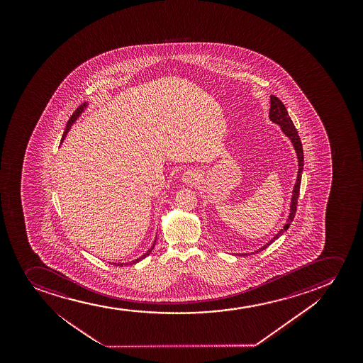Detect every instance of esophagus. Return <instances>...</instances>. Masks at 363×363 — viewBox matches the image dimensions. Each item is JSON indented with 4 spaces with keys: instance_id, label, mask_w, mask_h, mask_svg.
<instances>
[{
    "instance_id": "1",
    "label": "esophagus",
    "mask_w": 363,
    "mask_h": 363,
    "mask_svg": "<svg viewBox=\"0 0 363 363\" xmlns=\"http://www.w3.org/2000/svg\"><path fill=\"white\" fill-rule=\"evenodd\" d=\"M183 179L186 184L195 185L201 179L200 172L196 171V169H189V171L184 173Z\"/></svg>"
}]
</instances>
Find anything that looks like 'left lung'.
<instances>
[{
	"instance_id": "left-lung-1",
	"label": "left lung",
	"mask_w": 363,
	"mask_h": 363,
	"mask_svg": "<svg viewBox=\"0 0 363 363\" xmlns=\"http://www.w3.org/2000/svg\"><path fill=\"white\" fill-rule=\"evenodd\" d=\"M269 117L272 122H275L277 125H281V130H284V133L287 135L291 142L293 143V146L296 149V156H298V163H299V169H298V177H296V183L294 185V190H293L292 202H291V213H289V217L287 219V224L284 226V229H281L275 238H272L270 242H267L265 246L262 247L260 250H265L267 248L269 245H271L272 242L277 240V238L284 235V231L289 228L291 223L293 219L296 217V206H298V197H299L300 191V183H301V173H303V168H304V152H303V145L300 142L299 135H298V130H296V125H293V121L291 120V117L288 115L287 108L284 106V103L275 96H270V113H269ZM255 252V253H257Z\"/></svg>"
}]
</instances>
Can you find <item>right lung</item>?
I'll return each instance as SVG.
<instances>
[{
	"label": "right lung",
	"instance_id": "right-lung-1",
	"mask_svg": "<svg viewBox=\"0 0 363 363\" xmlns=\"http://www.w3.org/2000/svg\"><path fill=\"white\" fill-rule=\"evenodd\" d=\"M84 108H86V103H84V104L79 105V108H76L75 111H74V113L71 115V117L70 118H69V121H67V128H65V130H64L63 138H62V142H63L64 138L67 137V132H69V130H70L71 125H72V123H74V122L76 121V118H77V117L79 116V113L84 111ZM154 247L155 242L154 245H152V247H151L150 250L146 252L145 255H142V257H140V258L139 259H135V260H133V262H130V265H133V264L138 263V262H140L142 259L146 258L147 255H150L151 250H154ZM118 265H120V267H122V264H118Z\"/></svg>",
	"mask_w": 363,
	"mask_h": 363
}]
</instances>
